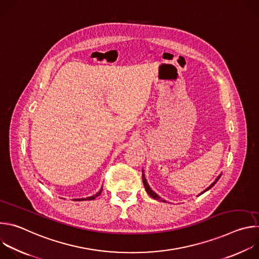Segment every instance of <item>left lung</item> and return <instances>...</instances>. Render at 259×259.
I'll return each instance as SVG.
<instances>
[{
	"instance_id": "1",
	"label": "left lung",
	"mask_w": 259,
	"mask_h": 259,
	"mask_svg": "<svg viewBox=\"0 0 259 259\" xmlns=\"http://www.w3.org/2000/svg\"><path fill=\"white\" fill-rule=\"evenodd\" d=\"M220 176H221V174H220V175H219V176H218V177L215 179V181H214V182L211 184L210 187H208V188H207V189H206L204 192H202L201 194H204L205 192H207L208 190H210V189H211V188L214 186V184H215V183L218 181V179L220 178ZM142 182H143V186H144V188H145V191H146V193L149 194V195H150L152 198H154V199H156V200H159V201H163V202H165V200H161V198H160V197H159V196H158V195H157L155 192H153V191H152V189L150 188V186H149V184H147V182H146V179H145V177H144V174H143V172H142ZM201 194H200V195H201Z\"/></svg>"
}]
</instances>
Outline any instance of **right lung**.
<instances>
[{
	"label": "right lung",
	"mask_w": 259,
	"mask_h": 259,
	"mask_svg": "<svg viewBox=\"0 0 259 259\" xmlns=\"http://www.w3.org/2000/svg\"><path fill=\"white\" fill-rule=\"evenodd\" d=\"M101 192H102V188L100 189V191L96 194V195H94V196H91V197H88V198H82V199H75V201H88V200H94L96 197H98L100 194H101Z\"/></svg>",
	"instance_id": "right-lung-1"
}]
</instances>
